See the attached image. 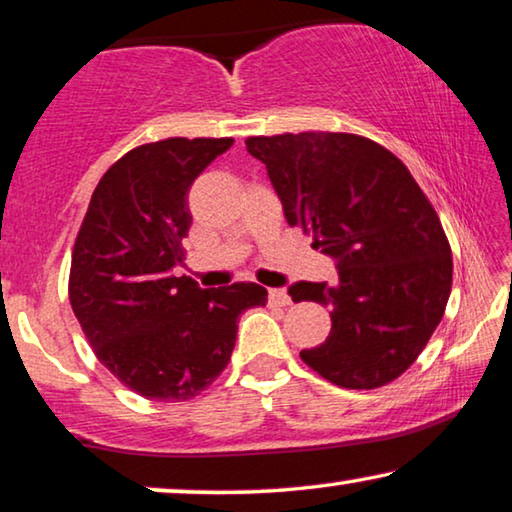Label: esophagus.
<instances>
[{"mask_svg":"<svg viewBox=\"0 0 512 512\" xmlns=\"http://www.w3.org/2000/svg\"><path fill=\"white\" fill-rule=\"evenodd\" d=\"M268 298H270V302H274V305H279V307L291 305V295H288L284 288H270Z\"/></svg>","mask_w":512,"mask_h":512,"instance_id":"obj_1","label":"esophagus"}]
</instances>
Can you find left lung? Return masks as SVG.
<instances>
[{
  "label": "left lung",
  "instance_id": "left-lung-1",
  "mask_svg": "<svg viewBox=\"0 0 512 512\" xmlns=\"http://www.w3.org/2000/svg\"><path fill=\"white\" fill-rule=\"evenodd\" d=\"M284 217L335 258L337 284L298 281L293 302L330 307L332 328L300 358L339 388L372 390L404 374L446 311L453 254L436 210L402 161L355 133L247 138Z\"/></svg>",
  "mask_w": 512,
  "mask_h": 512
}]
</instances>
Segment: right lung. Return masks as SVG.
Wrapping results in <instances>:
<instances>
[{"label":"right lung","instance_id":"obj_1","mask_svg":"<svg viewBox=\"0 0 512 512\" xmlns=\"http://www.w3.org/2000/svg\"><path fill=\"white\" fill-rule=\"evenodd\" d=\"M233 138H166L124 154L96 184L71 256L69 300L101 365L154 402L201 395L224 372L258 284L201 288L175 277L189 189Z\"/></svg>","mask_w":512,"mask_h":512}]
</instances>
